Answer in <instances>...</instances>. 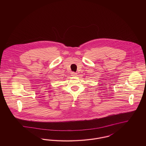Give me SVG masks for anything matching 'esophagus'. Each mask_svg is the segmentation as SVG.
I'll use <instances>...</instances> for the list:
<instances>
[{
    "label": "esophagus",
    "instance_id": "34e87169",
    "mask_svg": "<svg viewBox=\"0 0 146 146\" xmlns=\"http://www.w3.org/2000/svg\"><path fill=\"white\" fill-rule=\"evenodd\" d=\"M71 76H76V73H75V72H72V73H71Z\"/></svg>",
    "mask_w": 146,
    "mask_h": 146
}]
</instances>
